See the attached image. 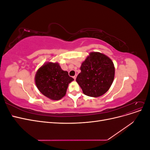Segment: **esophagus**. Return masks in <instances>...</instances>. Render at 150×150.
I'll list each match as a JSON object with an SVG mask.
<instances>
[{
    "label": "esophagus",
    "mask_w": 150,
    "mask_h": 150,
    "mask_svg": "<svg viewBox=\"0 0 150 150\" xmlns=\"http://www.w3.org/2000/svg\"><path fill=\"white\" fill-rule=\"evenodd\" d=\"M73 78H74V79H76V75H75L74 76H73Z\"/></svg>",
    "instance_id": "1"
}]
</instances>
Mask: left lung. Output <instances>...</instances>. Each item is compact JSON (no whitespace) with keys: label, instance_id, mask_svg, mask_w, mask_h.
<instances>
[{"label":"left lung","instance_id":"left-lung-1","mask_svg":"<svg viewBox=\"0 0 150 150\" xmlns=\"http://www.w3.org/2000/svg\"><path fill=\"white\" fill-rule=\"evenodd\" d=\"M81 71L76 81L83 93L88 96H102L110 89L114 80L113 62L100 52H91L81 64Z\"/></svg>","mask_w":150,"mask_h":150}]
</instances>
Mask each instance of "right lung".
Segmentation results:
<instances>
[{"mask_svg":"<svg viewBox=\"0 0 150 150\" xmlns=\"http://www.w3.org/2000/svg\"><path fill=\"white\" fill-rule=\"evenodd\" d=\"M74 80L58 63L48 62L40 67L35 77L40 92L52 100H59L66 94L69 83Z\"/></svg>","mask_w":150,"mask_h":150,"instance_id":"add662e5","label":"right lung"}]
</instances>
